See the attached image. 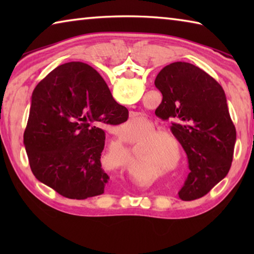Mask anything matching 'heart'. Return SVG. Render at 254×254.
I'll use <instances>...</instances> for the list:
<instances>
[{
	"instance_id": "obj_1",
	"label": "heart",
	"mask_w": 254,
	"mask_h": 254,
	"mask_svg": "<svg viewBox=\"0 0 254 254\" xmlns=\"http://www.w3.org/2000/svg\"><path fill=\"white\" fill-rule=\"evenodd\" d=\"M163 135H167V132L163 131H154L151 133L148 137H147V143H144L143 145V154L145 156H162L163 158L168 157L167 154L165 147H163V143L161 142V140H159L158 137H161ZM156 140H154V139Z\"/></svg>"
}]
</instances>
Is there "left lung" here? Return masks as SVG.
I'll list each match as a JSON object with an SVG mask.
<instances>
[{"instance_id": "obj_1", "label": "left lung", "mask_w": 254, "mask_h": 254, "mask_svg": "<svg viewBox=\"0 0 254 254\" xmlns=\"http://www.w3.org/2000/svg\"><path fill=\"white\" fill-rule=\"evenodd\" d=\"M154 85L162 94L156 115L170 120V130L188 159L179 198H200L225 177L233 160L236 131L225 93L207 72L183 62L163 67Z\"/></svg>"}]
</instances>
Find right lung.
<instances>
[{
    "mask_svg": "<svg viewBox=\"0 0 254 254\" xmlns=\"http://www.w3.org/2000/svg\"><path fill=\"white\" fill-rule=\"evenodd\" d=\"M127 113L87 64L55 68L34 88L24 131L33 175L67 198L102 195L110 177L101 163L105 132L96 124L123 123Z\"/></svg>",
    "mask_w": 254,
    "mask_h": 254,
    "instance_id": "add662e5",
    "label": "right lung"
}]
</instances>
